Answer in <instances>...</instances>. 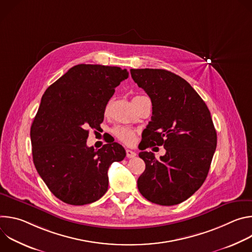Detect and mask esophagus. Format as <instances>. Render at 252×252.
I'll list each match as a JSON object with an SVG mask.
<instances>
[{"mask_svg":"<svg viewBox=\"0 0 252 252\" xmlns=\"http://www.w3.org/2000/svg\"><path fill=\"white\" fill-rule=\"evenodd\" d=\"M126 158H132L136 157V154L134 152H132L131 150H126Z\"/></svg>","mask_w":252,"mask_h":252,"instance_id":"34e87169","label":"esophagus"}]
</instances>
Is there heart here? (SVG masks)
<instances>
[{"label":"heart","instance_id":"obj_1","mask_svg":"<svg viewBox=\"0 0 252 252\" xmlns=\"http://www.w3.org/2000/svg\"><path fill=\"white\" fill-rule=\"evenodd\" d=\"M140 96V95H136ZM135 97V96H134ZM114 134L126 145H131L134 139V131L131 128L126 127V126H116L113 129Z\"/></svg>","mask_w":252,"mask_h":252}]
</instances>
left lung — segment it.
Masks as SVG:
<instances>
[{"mask_svg":"<svg viewBox=\"0 0 252 252\" xmlns=\"http://www.w3.org/2000/svg\"><path fill=\"white\" fill-rule=\"evenodd\" d=\"M130 75L153 103L138 155L146 169L137 189L153 203L178 204L202 186L209 171L218 143L210 112L193 88L171 71L131 68ZM152 145H162L166 155L157 160L144 151Z\"/></svg>","mask_w":252,"mask_h":252,"instance_id":"1","label":"left lung"}]
</instances>
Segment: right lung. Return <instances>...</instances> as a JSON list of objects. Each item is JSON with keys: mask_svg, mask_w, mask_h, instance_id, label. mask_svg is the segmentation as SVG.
I'll list each match as a JSON object with an SVG mask.
<instances>
[{"mask_svg": "<svg viewBox=\"0 0 252 252\" xmlns=\"http://www.w3.org/2000/svg\"><path fill=\"white\" fill-rule=\"evenodd\" d=\"M128 78L119 66L81 63L51 85L31 126L35 169L52 193L71 205L96 201L107 190V170L126 157L118 142L95 151L87 146L89 128L103 121L115 89Z\"/></svg>", "mask_w": 252, "mask_h": 252, "instance_id": "1", "label": "right lung"}]
</instances>
